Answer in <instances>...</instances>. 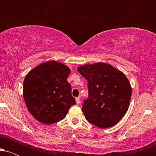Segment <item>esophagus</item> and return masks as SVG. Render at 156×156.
Masks as SVG:
<instances>
[{
  "label": "esophagus",
  "mask_w": 156,
  "mask_h": 156,
  "mask_svg": "<svg viewBox=\"0 0 156 156\" xmlns=\"http://www.w3.org/2000/svg\"><path fill=\"white\" fill-rule=\"evenodd\" d=\"M76 104L79 105L80 103V97H78V98H76Z\"/></svg>",
  "instance_id": "esophagus-1"
}]
</instances>
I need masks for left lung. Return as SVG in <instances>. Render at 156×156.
<instances>
[{"mask_svg":"<svg viewBox=\"0 0 156 156\" xmlns=\"http://www.w3.org/2000/svg\"><path fill=\"white\" fill-rule=\"evenodd\" d=\"M78 71L88 81L89 98L82 106L86 119L99 128L115 125L128 112L132 88L122 71L111 64H84Z\"/></svg>","mask_w":156,"mask_h":156,"instance_id":"8db88e82","label":"left lung"}]
</instances>
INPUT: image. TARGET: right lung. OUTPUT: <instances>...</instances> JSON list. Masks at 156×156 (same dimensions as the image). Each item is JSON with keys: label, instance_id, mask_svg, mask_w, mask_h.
<instances>
[{"label": "right lung", "instance_id": "right-lung-1", "mask_svg": "<svg viewBox=\"0 0 156 156\" xmlns=\"http://www.w3.org/2000/svg\"><path fill=\"white\" fill-rule=\"evenodd\" d=\"M70 69L56 61H48L31 69L23 81V98L28 112L46 125L62 120L76 100L67 82Z\"/></svg>", "mask_w": 156, "mask_h": 156}]
</instances>
